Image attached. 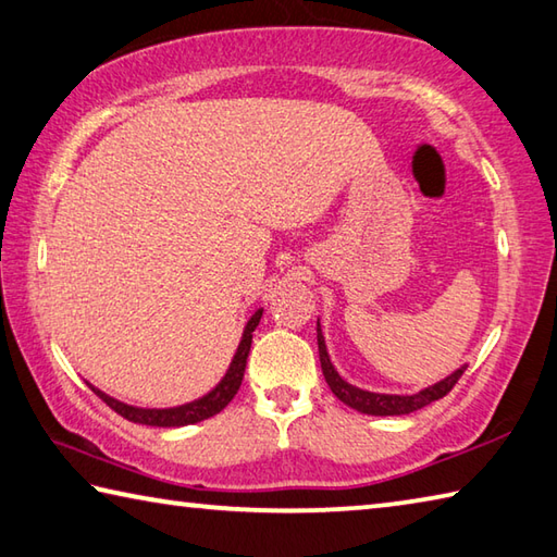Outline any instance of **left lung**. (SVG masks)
Segmentation results:
<instances>
[{"label": "left lung", "mask_w": 557, "mask_h": 557, "mask_svg": "<svg viewBox=\"0 0 557 557\" xmlns=\"http://www.w3.org/2000/svg\"><path fill=\"white\" fill-rule=\"evenodd\" d=\"M317 341H319L321 370H323V377H326V382H329L331 392L336 394L343 404H348L350 409H356L360 413H370V417H401V413H411L421 407H426V404H431V401L443 399L455 387V382L462 377L465 368H468V366L458 368L446 380L431 384V387L421 389L417 394H380V392L360 389V387H356V384H350L338 375L329 358L326 341H323L319 321H317Z\"/></svg>", "instance_id": "8db88e82"}]
</instances>
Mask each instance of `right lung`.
<instances>
[{
	"label": "right lung",
	"instance_id": "right-lung-1",
	"mask_svg": "<svg viewBox=\"0 0 557 557\" xmlns=\"http://www.w3.org/2000/svg\"><path fill=\"white\" fill-rule=\"evenodd\" d=\"M260 317H262V309H258L248 319L244 336H240L236 356H234V360H231L226 375L221 377V382L209 394H205V397H199L189 404H180V407H170V409H140V407H131V404L109 397V394L92 387L89 382L87 384L92 387V392L99 399L107 401V407H111L116 413H121V417L134 421V423L173 429V426H189V423L205 421L209 417H214V413H219L231 399L236 397L240 382H244V372H246V362H248V352H250V343H252V331H256V326L260 323Z\"/></svg>",
	"mask_w": 557,
	"mask_h": 557
}]
</instances>
